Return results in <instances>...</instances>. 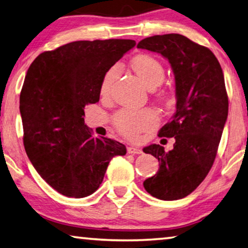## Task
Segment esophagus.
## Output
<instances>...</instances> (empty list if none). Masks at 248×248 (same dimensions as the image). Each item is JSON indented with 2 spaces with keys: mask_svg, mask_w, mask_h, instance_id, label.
Returning <instances> with one entry per match:
<instances>
[{
  "mask_svg": "<svg viewBox=\"0 0 248 248\" xmlns=\"http://www.w3.org/2000/svg\"><path fill=\"white\" fill-rule=\"evenodd\" d=\"M127 151L129 155H141V153H142V150L137 147H128Z\"/></svg>",
  "mask_w": 248,
  "mask_h": 248,
  "instance_id": "34e87169",
  "label": "esophagus"
}]
</instances>
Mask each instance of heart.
Here are the masks:
<instances>
[{
	"instance_id": "1",
	"label": "heart",
	"mask_w": 248,
	"mask_h": 248,
	"mask_svg": "<svg viewBox=\"0 0 248 248\" xmlns=\"http://www.w3.org/2000/svg\"><path fill=\"white\" fill-rule=\"evenodd\" d=\"M131 68L144 82L145 86L150 89L158 87L163 81L164 75H166L162 62L150 54H139L133 57L131 61ZM119 66L115 65L105 73L100 84L101 95H109L113 82L119 75ZM158 96L162 101L168 100V95L164 90H160ZM156 121H158L156 115L151 110H141V111L121 110L113 116L115 127L128 139L138 138L141 132L155 127Z\"/></svg>"
}]
</instances>
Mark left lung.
<instances>
[{
	"instance_id": "obj_1",
	"label": "left lung",
	"mask_w": 248,
	"mask_h": 248,
	"mask_svg": "<svg viewBox=\"0 0 248 248\" xmlns=\"http://www.w3.org/2000/svg\"><path fill=\"white\" fill-rule=\"evenodd\" d=\"M138 48L160 53L170 62L175 77L176 111L159 131L175 143L166 152L151 144L143 152L160 162L158 173L143 182L149 194L164 201L192 193L213 166L229 113L223 70L215 55L180 34L155 35Z\"/></svg>"
}]
</instances>
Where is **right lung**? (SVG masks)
Returning <instances> with one entry per match:
<instances>
[{
	"label": "right lung",
	"instance_id": "add662e5",
	"mask_svg": "<svg viewBox=\"0 0 248 248\" xmlns=\"http://www.w3.org/2000/svg\"><path fill=\"white\" fill-rule=\"evenodd\" d=\"M136 45L132 39L77 41L35 58L19 95L23 142L38 174L69 198L93 194L123 143L96 138L84 108L96 104L105 73Z\"/></svg>",
	"mask_w": 248,
	"mask_h": 248
}]
</instances>
